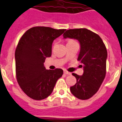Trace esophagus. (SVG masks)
I'll return each mask as SVG.
<instances>
[{"instance_id": "34e87169", "label": "esophagus", "mask_w": 122, "mask_h": 122, "mask_svg": "<svg viewBox=\"0 0 122 122\" xmlns=\"http://www.w3.org/2000/svg\"><path fill=\"white\" fill-rule=\"evenodd\" d=\"M64 74L66 75H70L71 74V73L69 72H68V71H66V70H65L64 71Z\"/></svg>"}]
</instances>
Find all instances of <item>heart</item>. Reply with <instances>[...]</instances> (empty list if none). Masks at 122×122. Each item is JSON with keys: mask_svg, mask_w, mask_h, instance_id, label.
<instances>
[{"mask_svg": "<svg viewBox=\"0 0 122 122\" xmlns=\"http://www.w3.org/2000/svg\"><path fill=\"white\" fill-rule=\"evenodd\" d=\"M70 41H73V40H69V41H68V42H70Z\"/></svg>", "mask_w": 122, "mask_h": 122, "instance_id": "obj_1", "label": "heart"}]
</instances>
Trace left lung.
<instances>
[{
    "label": "left lung",
    "instance_id": "left-lung-1",
    "mask_svg": "<svg viewBox=\"0 0 122 122\" xmlns=\"http://www.w3.org/2000/svg\"><path fill=\"white\" fill-rule=\"evenodd\" d=\"M63 38L74 39L80 44L77 60L81 61L83 74L73 73L77 82L70 86V91L80 100H88L100 89L106 74L107 52L98 34L86 28L70 29L64 33Z\"/></svg>",
    "mask_w": 122,
    "mask_h": 122
}]
</instances>
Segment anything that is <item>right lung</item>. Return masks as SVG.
<instances>
[{
    "instance_id": "add662e5",
    "label": "right lung",
    "mask_w": 122,
    "mask_h": 122,
    "mask_svg": "<svg viewBox=\"0 0 122 122\" xmlns=\"http://www.w3.org/2000/svg\"><path fill=\"white\" fill-rule=\"evenodd\" d=\"M65 30L33 27L23 34L18 43L15 53L17 80L24 93L33 100L49 96L63 74L61 68L46 70L44 63L52 55L54 40Z\"/></svg>"
}]
</instances>
